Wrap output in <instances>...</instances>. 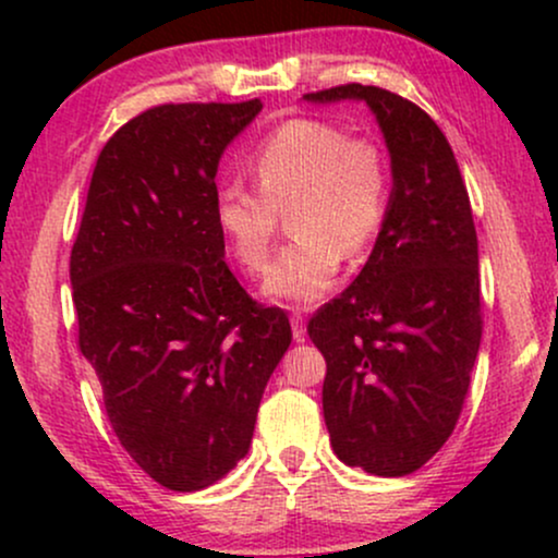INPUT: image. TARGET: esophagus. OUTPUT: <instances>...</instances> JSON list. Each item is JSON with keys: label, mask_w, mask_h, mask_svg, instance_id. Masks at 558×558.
Wrapping results in <instances>:
<instances>
[{"label": "esophagus", "mask_w": 558, "mask_h": 558, "mask_svg": "<svg viewBox=\"0 0 558 558\" xmlns=\"http://www.w3.org/2000/svg\"><path fill=\"white\" fill-rule=\"evenodd\" d=\"M291 330H293V338H296V341H304L306 325H304V315H301V312H293L291 315Z\"/></svg>", "instance_id": "esophagus-1"}]
</instances>
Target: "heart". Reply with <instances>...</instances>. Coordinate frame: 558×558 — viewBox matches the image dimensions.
Masks as SVG:
<instances>
[{"label":"heart","instance_id":"heart-1","mask_svg":"<svg viewBox=\"0 0 558 558\" xmlns=\"http://www.w3.org/2000/svg\"><path fill=\"white\" fill-rule=\"evenodd\" d=\"M252 172L257 189L241 181L217 189L215 226L243 270L262 272L288 209L293 239L262 291L283 304H312L336 283L341 254L364 252L386 217V151L328 120L296 118L262 141Z\"/></svg>","mask_w":558,"mask_h":558}]
</instances>
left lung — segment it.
Returning a JSON list of instances; mask_svg holds the SVG:
<instances>
[{"mask_svg": "<svg viewBox=\"0 0 558 558\" xmlns=\"http://www.w3.org/2000/svg\"><path fill=\"white\" fill-rule=\"evenodd\" d=\"M306 101H364L390 155L373 254L306 325L323 351V414L336 457L369 475L420 470L457 427L475 367L477 233L457 157L435 120L386 88L345 83Z\"/></svg>", "mask_w": 558, "mask_h": 558, "instance_id": "8db88e82", "label": "left lung"}]
</instances>
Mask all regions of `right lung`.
<instances>
[{"label": "right lung", "instance_id": "right-lung-1", "mask_svg": "<svg viewBox=\"0 0 558 558\" xmlns=\"http://www.w3.org/2000/svg\"><path fill=\"white\" fill-rule=\"evenodd\" d=\"M262 112L162 105L128 120L88 185L70 283L78 345L131 459L170 490H202L248 453L267 380L291 345L226 265L215 226L222 151Z\"/></svg>", "mask_w": 558, "mask_h": 558}]
</instances>
